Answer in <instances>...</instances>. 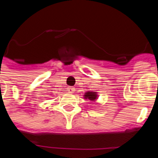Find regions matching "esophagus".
I'll use <instances>...</instances> for the list:
<instances>
[{
  "label": "esophagus",
  "mask_w": 158,
  "mask_h": 158,
  "mask_svg": "<svg viewBox=\"0 0 158 158\" xmlns=\"http://www.w3.org/2000/svg\"><path fill=\"white\" fill-rule=\"evenodd\" d=\"M67 91L69 92V94H73V93L75 91V89H74V87H68V89H67Z\"/></svg>",
  "instance_id": "34e87169"
}]
</instances>
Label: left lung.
<instances>
[{
  "label": "left lung",
  "mask_w": 158,
  "mask_h": 158,
  "mask_svg": "<svg viewBox=\"0 0 158 158\" xmlns=\"http://www.w3.org/2000/svg\"><path fill=\"white\" fill-rule=\"evenodd\" d=\"M84 99H89L90 101H96L97 98H98V94L97 92H91L88 91L86 92L84 95Z\"/></svg>",
  "instance_id": "obj_1"
}]
</instances>
